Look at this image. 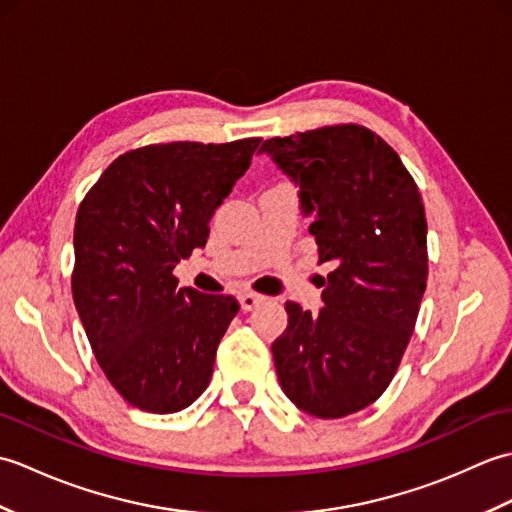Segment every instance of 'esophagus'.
<instances>
[{
	"label": "esophagus",
	"instance_id": "esophagus-1",
	"mask_svg": "<svg viewBox=\"0 0 512 512\" xmlns=\"http://www.w3.org/2000/svg\"><path fill=\"white\" fill-rule=\"evenodd\" d=\"M262 301H266L264 295H257V292H244V295L239 297V306H242V310H253Z\"/></svg>",
	"mask_w": 512,
	"mask_h": 512
}]
</instances>
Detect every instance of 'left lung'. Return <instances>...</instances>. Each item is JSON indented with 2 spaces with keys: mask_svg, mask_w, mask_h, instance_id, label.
Returning <instances> with one entry per match:
<instances>
[{
  "mask_svg": "<svg viewBox=\"0 0 512 512\" xmlns=\"http://www.w3.org/2000/svg\"><path fill=\"white\" fill-rule=\"evenodd\" d=\"M264 154L299 187L323 279V308L286 301L273 343L279 385L314 418H343L389 387L427 288V217L398 154L361 125L270 138Z\"/></svg>",
  "mask_w": 512,
  "mask_h": 512,
  "instance_id": "1",
  "label": "left lung"
}]
</instances>
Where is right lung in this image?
<instances>
[{
	"mask_svg": "<svg viewBox=\"0 0 512 512\" xmlns=\"http://www.w3.org/2000/svg\"><path fill=\"white\" fill-rule=\"evenodd\" d=\"M259 143L132 149L76 211L74 306L96 361L129 405L173 413L211 383L217 345L239 303L178 288L173 268L204 248L215 209Z\"/></svg>",
	"mask_w": 512,
	"mask_h": 512,
	"instance_id": "obj_1",
	"label": "right lung"
}]
</instances>
